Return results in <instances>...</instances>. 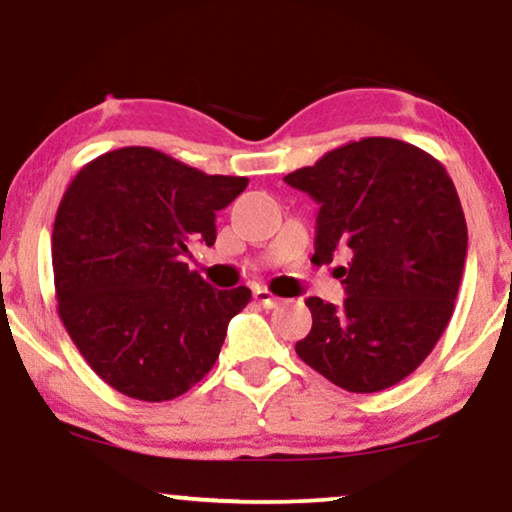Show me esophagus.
Wrapping results in <instances>:
<instances>
[{
  "instance_id": "1",
  "label": "esophagus",
  "mask_w": 512,
  "mask_h": 512,
  "mask_svg": "<svg viewBox=\"0 0 512 512\" xmlns=\"http://www.w3.org/2000/svg\"><path fill=\"white\" fill-rule=\"evenodd\" d=\"M254 298H256L258 303H261L263 307H268V310H272V307L279 305V298L272 296V293H270L268 289H256V291H254Z\"/></svg>"
}]
</instances>
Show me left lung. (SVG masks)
Segmentation results:
<instances>
[{
    "label": "left lung",
    "instance_id": "left-lung-1",
    "mask_svg": "<svg viewBox=\"0 0 512 512\" xmlns=\"http://www.w3.org/2000/svg\"><path fill=\"white\" fill-rule=\"evenodd\" d=\"M284 181L319 202L312 263H331L347 298H307L312 331L296 342L307 366L352 394H375L415 373L454 312L468 249L457 188L431 153L363 137Z\"/></svg>",
    "mask_w": 512,
    "mask_h": 512
}]
</instances>
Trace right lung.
Returning <instances> with one entry per match:
<instances>
[{
	"instance_id": "right-lung-1",
	"label": "right lung",
	"mask_w": 512,
	"mask_h": 512,
	"mask_svg": "<svg viewBox=\"0 0 512 512\" xmlns=\"http://www.w3.org/2000/svg\"><path fill=\"white\" fill-rule=\"evenodd\" d=\"M247 184L125 146L90 160L67 186L51 242L58 314L109 387L160 403L212 370L251 291L212 289L184 256L193 242L212 247L216 212Z\"/></svg>"
}]
</instances>
